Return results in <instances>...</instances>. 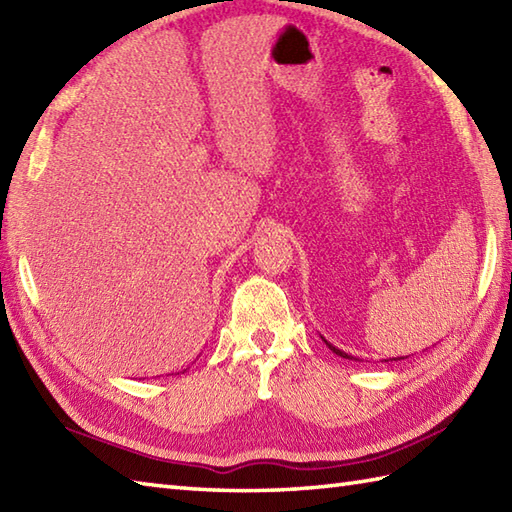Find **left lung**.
<instances>
[{
	"label": "left lung",
	"mask_w": 512,
	"mask_h": 512,
	"mask_svg": "<svg viewBox=\"0 0 512 512\" xmlns=\"http://www.w3.org/2000/svg\"><path fill=\"white\" fill-rule=\"evenodd\" d=\"M325 345H328V347H330V350H332L334 354H339V356H343V358H352V356H347L345 352H341V350H336V347H334V345H330L328 341H325ZM394 361H398V358H394Z\"/></svg>",
	"instance_id": "left-lung-1"
}]
</instances>
